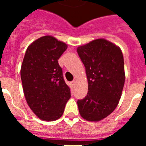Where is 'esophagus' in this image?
Instances as JSON below:
<instances>
[{"label":"esophagus","instance_id":"esophagus-1","mask_svg":"<svg viewBox=\"0 0 146 146\" xmlns=\"http://www.w3.org/2000/svg\"><path fill=\"white\" fill-rule=\"evenodd\" d=\"M71 86H75V84H76V81L75 80H73V81H72V82H71Z\"/></svg>","mask_w":146,"mask_h":146}]
</instances>
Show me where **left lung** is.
<instances>
[{"instance_id": "1", "label": "left lung", "mask_w": 146, "mask_h": 146, "mask_svg": "<svg viewBox=\"0 0 146 146\" xmlns=\"http://www.w3.org/2000/svg\"><path fill=\"white\" fill-rule=\"evenodd\" d=\"M86 67L88 93L78 100L81 117L88 121H99L111 114L120 99L125 82L124 62L118 46L104 38L77 48Z\"/></svg>"}]
</instances>
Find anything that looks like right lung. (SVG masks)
<instances>
[{
    "mask_svg": "<svg viewBox=\"0 0 146 146\" xmlns=\"http://www.w3.org/2000/svg\"><path fill=\"white\" fill-rule=\"evenodd\" d=\"M66 48L65 43L45 35L26 49L20 70L23 89L27 104L41 120L59 119L70 98L58 64Z\"/></svg>",
    "mask_w": 146,
    "mask_h": 146,
    "instance_id": "obj_1",
    "label": "right lung"
}]
</instances>
